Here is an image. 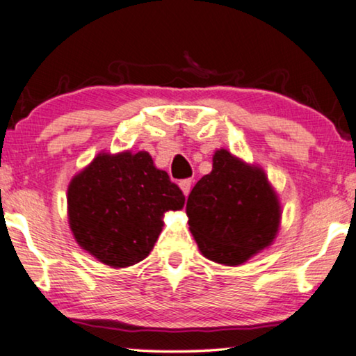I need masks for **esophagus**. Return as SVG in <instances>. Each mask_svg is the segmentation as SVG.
<instances>
[{
  "mask_svg": "<svg viewBox=\"0 0 356 356\" xmlns=\"http://www.w3.org/2000/svg\"><path fill=\"white\" fill-rule=\"evenodd\" d=\"M179 187L182 188L184 195L187 196V195L190 193V187H192V179H184V180H180V182H179Z\"/></svg>",
  "mask_w": 356,
  "mask_h": 356,
  "instance_id": "esophagus-1",
  "label": "esophagus"
}]
</instances>
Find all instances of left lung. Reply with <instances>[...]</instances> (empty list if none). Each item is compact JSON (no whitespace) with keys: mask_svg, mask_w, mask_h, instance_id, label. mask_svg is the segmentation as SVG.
<instances>
[{"mask_svg":"<svg viewBox=\"0 0 356 356\" xmlns=\"http://www.w3.org/2000/svg\"><path fill=\"white\" fill-rule=\"evenodd\" d=\"M190 232L209 261L238 265L277 235L280 204L264 171L217 150L187 200Z\"/></svg>","mask_w":356,"mask_h":356,"instance_id":"1","label":"left lung"}]
</instances>
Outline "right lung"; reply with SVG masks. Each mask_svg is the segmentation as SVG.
<instances>
[{"instance_id": "add662e5", "label": "right lung", "mask_w": 356, "mask_h": 356, "mask_svg": "<svg viewBox=\"0 0 356 356\" xmlns=\"http://www.w3.org/2000/svg\"><path fill=\"white\" fill-rule=\"evenodd\" d=\"M185 196L147 152L99 155L68 187V219L78 245L110 267L145 259L163 229L166 211Z\"/></svg>"}]
</instances>
